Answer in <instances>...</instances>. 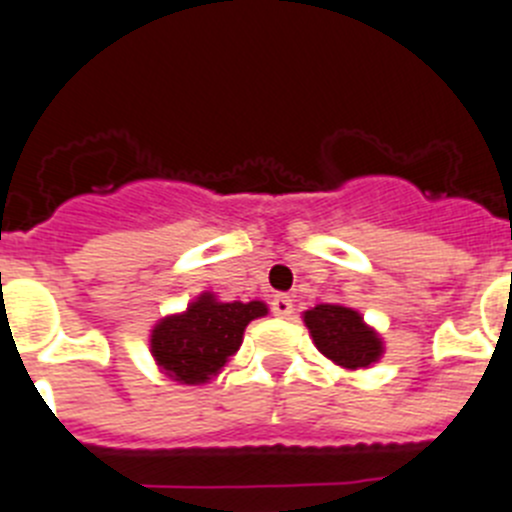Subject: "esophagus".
I'll return each instance as SVG.
<instances>
[{
  "label": "esophagus",
  "instance_id": "esophagus-1",
  "mask_svg": "<svg viewBox=\"0 0 512 512\" xmlns=\"http://www.w3.org/2000/svg\"><path fill=\"white\" fill-rule=\"evenodd\" d=\"M271 312L277 315V318H289L292 315V300L287 295H277L271 300Z\"/></svg>",
  "mask_w": 512,
  "mask_h": 512
}]
</instances>
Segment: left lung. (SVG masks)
Here are the masks:
<instances>
[{
	"label": "left lung",
	"instance_id": "obj_1",
	"mask_svg": "<svg viewBox=\"0 0 512 512\" xmlns=\"http://www.w3.org/2000/svg\"><path fill=\"white\" fill-rule=\"evenodd\" d=\"M302 318L320 354L343 369H369L384 354L377 330L354 307L315 305Z\"/></svg>",
	"mask_w": 512,
	"mask_h": 512
}]
</instances>
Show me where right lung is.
<instances>
[{
	"instance_id": "1",
	"label": "right lung",
	"mask_w": 512,
	"mask_h": 512,
	"mask_svg": "<svg viewBox=\"0 0 512 512\" xmlns=\"http://www.w3.org/2000/svg\"><path fill=\"white\" fill-rule=\"evenodd\" d=\"M266 312L269 307L259 300L220 302L212 292H202L187 310L153 325L151 354L174 382L205 384L241 348L246 325Z\"/></svg>"
}]
</instances>
